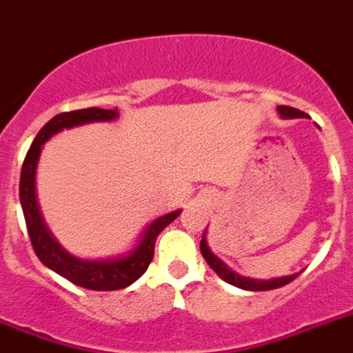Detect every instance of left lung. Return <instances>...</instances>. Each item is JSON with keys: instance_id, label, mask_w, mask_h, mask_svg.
Listing matches in <instances>:
<instances>
[{"instance_id": "1", "label": "left lung", "mask_w": 353, "mask_h": 353, "mask_svg": "<svg viewBox=\"0 0 353 353\" xmlns=\"http://www.w3.org/2000/svg\"><path fill=\"white\" fill-rule=\"evenodd\" d=\"M278 112L282 118H307V112L300 111V109L289 108V105H278ZM201 253H203L204 260L208 262L210 268L217 272L219 276L224 280V282L232 283V285L239 287V289H245V291H271V289H278V287H283L287 283H291L300 272H294V274H289V276L282 278H271V280H254V278L241 276L236 274L235 271L228 268L226 263L222 262L219 256L212 253V250L208 248V242H206V230L203 233V239H201Z\"/></svg>"}]
</instances>
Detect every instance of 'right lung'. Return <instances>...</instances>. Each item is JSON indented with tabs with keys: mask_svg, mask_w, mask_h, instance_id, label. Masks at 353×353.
I'll return each instance as SVG.
<instances>
[{
	"mask_svg": "<svg viewBox=\"0 0 353 353\" xmlns=\"http://www.w3.org/2000/svg\"><path fill=\"white\" fill-rule=\"evenodd\" d=\"M118 118V109H79V111L61 112L57 117L46 123L35 136L30 150L26 152L25 163L21 168L19 179V201L25 213L26 228L30 235L32 248H34L37 259L61 274L62 278L70 280L84 289L91 291H118L123 287H129L147 271L149 263L154 259V244L159 233L170 224L174 219L181 213V210L170 212L152 221L141 235L134 250L127 254H121L118 259H103V260H84L68 253L61 244L52 236L50 230L43 221L39 212L37 195H35V168L39 161L43 145L55 136L57 132L71 127L93 123V121H112Z\"/></svg>",
	"mask_w": 353,
	"mask_h": 353,
	"instance_id": "add662e5",
	"label": "right lung"
}]
</instances>
